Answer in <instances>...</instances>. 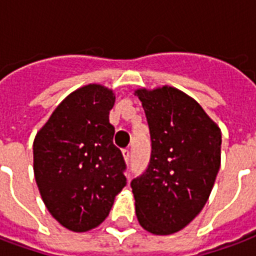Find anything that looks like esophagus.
I'll list each match as a JSON object with an SVG mask.
<instances>
[{"label": "esophagus", "instance_id": "1", "mask_svg": "<svg viewBox=\"0 0 256 256\" xmlns=\"http://www.w3.org/2000/svg\"><path fill=\"white\" fill-rule=\"evenodd\" d=\"M122 155H123V159H124V162H126V163H128V162H130V150H123Z\"/></svg>", "mask_w": 256, "mask_h": 256}]
</instances>
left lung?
Instances as JSON below:
<instances>
[{
	"label": "left lung",
	"mask_w": 256,
	"mask_h": 256,
	"mask_svg": "<svg viewBox=\"0 0 256 256\" xmlns=\"http://www.w3.org/2000/svg\"><path fill=\"white\" fill-rule=\"evenodd\" d=\"M152 140L148 170L132 181L140 225L152 234L182 230L203 210L220 166V126L190 96L168 84L134 90Z\"/></svg>",
	"instance_id": "1"
}]
</instances>
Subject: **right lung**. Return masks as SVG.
I'll use <instances>...</instances> for the list:
<instances>
[{
    "label": "right lung",
    "instance_id": "add662e5",
    "mask_svg": "<svg viewBox=\"0 0 256 256\" xmlns=\"http://www.w3.org/2000/svg\"><path fill=\"white\" fill-rule=\"evenodd\" d=\"M115 98L104 84L80 86L54 108L34 138L38 190L68 230L97 228L126 185V164L112 142L115 128L108 118Z\"/></svg>",
    "mask_w": 256,
    "mask_h": 256
}]
</instances>
